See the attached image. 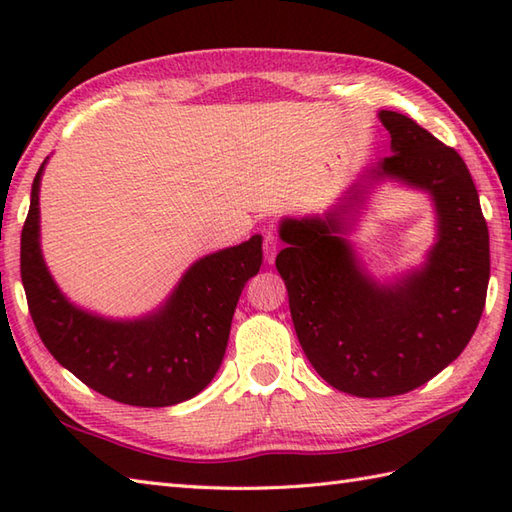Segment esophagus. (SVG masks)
<instances>
[{"mask_svg": "<svg viewBox=\"0 0 512 512\" xmlns=\"http://www.w3.org/2000/svg\"><path fill=\"white\" fill-rule=\"evenodd\" d=\"M277 235L275 231H266L264 235V257H266V264H273L275 257H277Z\"/></svg>", "mask_w": 512, "mask_h": 512, "instance_id": "34e87169", "label": "esophagus"}]
</instances>
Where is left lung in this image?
Masks as SVG:
<instances>
[{
	"label": "left lung",
	"instance_id": "1",
	"mask_svg": "<svg viewBox=\"0 0 512 512\" xmlns=\"http://www.w3.org/2000/svg\"><path fill=\"white\" fill-rule=\"evenodd\" d=\"M394 154L380 158L323 215L281 222L277 255L297 339L317 374L358 398L407 394L462 354L480 323L491 253L480 195L455 149L405 114L383 110ZM430 193L437 244L420 269L378 285L346 233L374 181Z\"/></svg>",
	"mask_w": 512,
	"mask_h": 512
}]
</instances>
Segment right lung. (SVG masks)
Here are the masks:
<instances>
[{
	"label": "right lung",
	"mask_w": 512,
	"mask_h": 512,
	"mask_svg": "<svg viewBox=\"0 0 512 512\" xmlns=\"http://www.w3.org/2000/svg\"><path fill=\"white\" fill-rule=\"evenodd\" d=\"M21 231V281L30 317L57 361L99 394L134 407H169L198 396L222 365L233 312L262 266V235L198 259L167 301L140 319H105L63 295L39 244V187Z\"/></svg>",
	"instance_id": "right-lung-1"
}]
</instances>
